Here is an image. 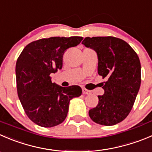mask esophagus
Wrapping results in <instances>:
<instances>
[{
    "mask_svg": "<svg viewBox=\"0 0 152 152\" xmlns=\"http://www.w3.org/2000/svg\"><path fill=\"white\" fill-rule=\"evenodd\" d=\"M82 93H83L84 94H91V91H89V90L85 89V88H82Z\"/></svg>",
    "mask_w": 152,
    "mask_h": 152,
    "instance_id": "obj_1",
    "label": "esophagus"
}]
</instances>
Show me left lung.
I'll return each mask as SVG.
<instances>
[{
    "instance_id": "obj_1",
    "label": "left lung",
    "mask_w": 152,
    "mask_h": 152,
    "mask_svg": "<svg viewBox=\"0 0 152 152\" xmlns=\"http://www.w3.org/2000/svg\"><path fill=\"white\" fill-rule=\"evenodd\" d=\"M96 52L98 73L107 80L102 86L104 93L89 110L96 123L109 126L120 123L132 110L141 83L139 57L132 47L113 36L86 37L82 42Z\"/></svg>"
}]
</instances>
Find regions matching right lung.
Wrapping results in <instances>:
<instances>
[{"mask_svg": "<svg viewBox=\"0 0 152 152\" xmlns=\"http://www.w3.org/2000/svg\"><path fill=\"white\" fill-rule=\"evenodd\" d=\"M82 37H51L34 41L23 48L15 66L18 96L34 123L45 128L58 126L67 117L69 103L81 96L78 85L53 83L50 74L62 68L63 54L77 46Z\"/></svg>", "mask_w": 152, "mask_h": 152, "instance_id": "right-lung-1", "label": "right lung"}]
</instances>
